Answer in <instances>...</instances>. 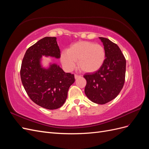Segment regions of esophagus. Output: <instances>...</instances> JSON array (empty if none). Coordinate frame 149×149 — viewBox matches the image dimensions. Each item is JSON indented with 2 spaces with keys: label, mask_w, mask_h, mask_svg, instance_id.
Returning a JSON list of instances; mask_svg holds the SVG:
<instances>
[{
  "label": "esophagus",
  "mask_w": 149,
  "mask_h": 149,
  "mask_svg": "<svg viewBox=\"0 0 149 149\" xmlns=\"http://www.w3.org/2000/svg\"><path fill=\"white\" fill-rule=\"evenodd\" d=\"M80 77L79 75H78V74H74V78L75 79H78V78Z\"/></svg>",
  "instance_id": "esophagus-1"
}]
</instances>
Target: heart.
Wrapping results in <instances>:
<instances>
[{
    "instance_id": "obj_1",
    "label": "heart",
    "mask_w": 149,
    "mask_h": 149,
    "mask_svg": "<svg viewBox=\"0 0 149 149\" xmlns=\"http://www.w3.org/2000/svg\"><path fill=\"white\" fill-rule=\"evenodd\" d=\"M106 59V52L100 44L80 42L71 45L60 56L61 64L68 71L73 70L78 61L79 69L86 73H93L100 70Z\"/></svg>"
}]
</instances>
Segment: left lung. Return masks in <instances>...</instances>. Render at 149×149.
<instances>
[{"label":"left lung","instance_id":"1","mask_svg":"<svg viewBox=\"0 0 149 149\" xmlns=\"http://www.w3.org/2000/svg\"><path fill=\"white\" fill-rule=\"evenodd\" d=\"M106 52V59L101 68L87 73L84 93L89 100L98 104L112 101L118 96L125 81L126 61L117 45L109 39L99 37Z\"/></svg>","mask_w":149,"mask_h":149}]
</instances>
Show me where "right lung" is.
<instances>
[{
    "label": "right lung",
    "instance_id": "add662e5",
    "mask_svg": "<svg viewBox=\"0 0 149 149\" xmlns=\"http://www.w3.org/2000/svg\"><path fill=\"white\" fill-rule=\"evenodd\" d=\"M43 56L60 58L56 37H45L26 50L20 70L22 83L35 104L45 109H56L66 101L74 76L65 73L59 65L52 62L47 67L43 66Z\"/></svg>",
    "mask_w": 149,
    "mask_h": 149
}]
</instances>
